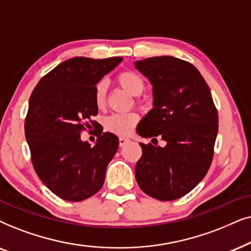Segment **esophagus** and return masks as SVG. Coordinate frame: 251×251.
<instances>
[{
    "label": "esophagus",
    "instance_id": "esophagus-1",
    "mask_svg": "<svg viewBox=\"0 0 251 251\" xmlns=\"http://www.w3.org/2000/svg\"><path fill=\"white\" fill-rule=\"evenodd\" d=\"M128 141H129V139H127V138H119V146L120 147L125 146Z\"/></svg>",
    "mask_w": 251,
    "mask_h": 251
}]
</instances>
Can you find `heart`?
<instances>
[{
    "label": "heart",
    "instance_id": "1",
    "mask_svg": "<svg viewBox=\"0 0 251 251\" xmlns=\"http://www.w3.org/2000/svg\"><path fill=\"white\" fill-rule=\"evenodd\" d=\"M116 81L125 92L133 96L141 94L145 89V80L139 73L132 70H125L116 76ZM94 101L98 108H103L106 101V82L100 81L94 89ZM138 116L134 112L115 113L105 119L104 126L108 131L117 135H127L138 123Z\"/></svg>",
    "mask_w": 251,
    "mask_h": 251
}]
</instances>
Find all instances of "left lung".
Returning a JSON list of instances; mask_svg holds the SVG:
<instances>
[{
  "mask_svg": "<svg viewBox=\"0 0 251 251\" xmlns=\"http://www.w3.org/2000/svg\"><path fill=\"white\" fill-rule=\"evenodd\" d=\"M134 65L149 79L153 96V108L140 122L139 135L162 136L166 142L165 147L140 143L135 178L147 195L173 201L195 188L208 172L218 113L209 86L190 63L160 56Z\"/></svg>",
  "mask_w": 251,
  "mask_h": 251,
  "instance_id": "left-lung-1",
  "label": "left lung"
}]
</instances>
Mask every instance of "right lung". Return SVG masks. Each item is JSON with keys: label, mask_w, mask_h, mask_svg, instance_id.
I'll use <instances>...</instances> for the list:
<instances>
[{"label": "right lung", "mask_w": 251, "mask_h": 251, "mask_svg": "<svg viewBox=\"0 0 251 251\" xmlns=\"http://www.w3.org/2000/svg\"><path fill=\"white\" fill-rule=\"evenodd\" d=\"M122 57H73L41 78L33 91L25 119V136L36 175L65 201L80 202L102 188L106 166L118 150L112 133L98 134L91 147L80 138L93 116L96 83L116 68Z\"/></svg>", "instance_id": "right-lung-1"}]
</instances>
